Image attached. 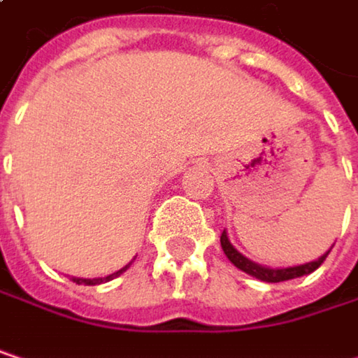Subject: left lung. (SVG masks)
Masks as SVG:
<instances>
[{"label": "left lung", "mask_w": 358, "mask_h": 358, "mask_svg": "<svg viewBox=\"0 0 358 358\" xmlns=\"http://www.w3.org/2000/svg\"><path fill=\"white\" fill-rule=\"evenodd\" d=\"M220 243H222V249H224V252H226V257H228V259H230L238 269L247 271V273L255 275V278H259V280H263V282H271V284H275V282H286V280H294V278H301V275H307V273L315 271V269L322 265L323 261H325L327 252H329V250H327V252H325L323 257H320L317 261H311V263H305V265L286 267V269H269V267H261V265H257V263L249 261L247 257H243L238 250L230 245L226 230L222 232Z\"/></svg>", "instance_id": "8db88e82"}]
</instances>
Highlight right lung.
Masks as SVG:
<instances>
[{
  "instance_id": "obj_1",
  "label": "right lung",
  "mask_w": 358,
  "mask_h": 358,
  "mask_svg": "<svg viewBox=\"0 0 358 358\" xmlns=\"http://www.w3.org/2000/svg\"><path fill=\"white\" fill-rule=\"evenodd\" d=\"M130 267V263L126 265V267H122L120 271H115V273H111L108 278H95V280H83V278H72V282H76V284H85V286H97V284H101V282H109V280H113V278H117L122 271H126Z\"/></svg>"
}]
</instances>
